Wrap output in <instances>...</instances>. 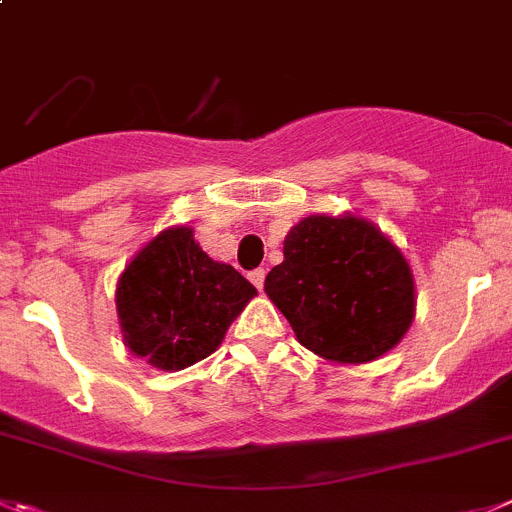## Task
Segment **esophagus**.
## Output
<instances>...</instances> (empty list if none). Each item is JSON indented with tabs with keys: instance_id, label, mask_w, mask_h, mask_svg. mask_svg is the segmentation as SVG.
Segmentation results:
<instances>
[{
	"instance_id": "obj_1",
	"label": "esophagus",
	"mask_w": 512,
	"mask_h": 512,
	"mask_svg": "<svg viewBox=\"0 0 512 512\" xmlns=\"http://www.w3.org/2000/svg\"><path fill=\"white\" fill-rule=\"evenodd\" d=\"M250 280H252V285H255L257 290H262V285H265V270H262V267L252 270L250 272Z\"/></svg>"
}]
</instances>
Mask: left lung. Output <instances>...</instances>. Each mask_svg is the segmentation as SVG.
<instances>
[{"label":"left lung","mask_w":512,"mask_h":512,"mask_svg":"<svg viewBox=\"0 0 512 512\" xmlns=\"http://www.w3.org/2000/svg\"><path fill=\"white\" fill-rule=\"evenodd\" d=\"M265 293L295 338L338 364L384 356L414 321V278L399 247L361 217L313 214L285 237Z\"/></svg>","instance_id":"1"}]
</instances>
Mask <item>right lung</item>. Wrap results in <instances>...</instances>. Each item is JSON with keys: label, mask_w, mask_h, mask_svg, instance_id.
<instances>
[{"label": "right lung", "mask_w": 512, "mask_h": 512, "mask_svg": "<svg viewBox=\"0 0 512 512\" xmlns=\"http://www.w3.org/2000/svg\"><path fill=\"white\" fill-rule=\"evenodd\" d=\"M255 295V285L232 265L214 262L189 227L164 229L118 280L123 341L156 369H186L217 351Z\"/></svg>", "instance_id": "add662e5"}]
</instances>
